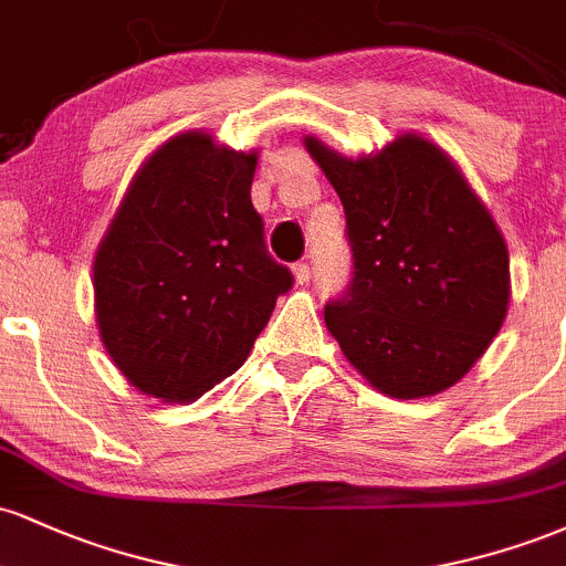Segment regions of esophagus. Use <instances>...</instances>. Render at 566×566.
<instances>
[{
  "instance_id": "34e87169",
  "label": "esophagus",
  "mask_w": 566,
  "mask_h": 566,
  "mask_svg": "<svg viewBox=\"0 0 566 566\" xmlns=\"http://www.w3.org/2000/svg\"><path fill=\"white\" fill-rule=\"evenodd\" d=\"M292 276H295L297 284H308L311 265L308 263H295V265H292Z\"/></svg>"
}]
</instances>
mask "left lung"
Listing matches in <instances>:
<instances>
[{
  "mask_svg": "<svg viewBox=\"0 0 566 566\" xmlns=\"http://www.w3.org/2000/svg\"><path fill=\"white\" fill-rule=\"evenodd\" d=\"M346 210L354 279L324 324L369 386L391 399L447 391L503 327V233L444 148L418 133L343 157L305 135Z\"/></svg>",
  "mask_w": 566,
  "mask_h": 566,
  "instance_id": "left-lung-1",
  "label": "left lung"
}]
</instances>
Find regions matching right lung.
Here are the masks:
<instances>
[{"instance_id": "1", "label": "right lung", "mask_w": 566, "mask_h": 566, "mask_svg": "<svg viewBox=\"0 0 566 566\" xmlns=\"http://www.w3.org/2000/svg\"><path fill=\"white\" fill-rule=\"evenodd\" d=\"M258 148L172 135L135 172L93 261L103 348L140 394L188 405L237 373L292 274L250 199Z\"/></svg>"}]
</instances>
